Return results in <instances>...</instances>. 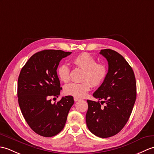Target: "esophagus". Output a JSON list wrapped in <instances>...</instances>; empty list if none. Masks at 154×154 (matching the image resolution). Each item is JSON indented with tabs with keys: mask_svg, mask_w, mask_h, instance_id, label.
I'll use <instances>...</instances> for the list:
<instances>
[{
	"mask_svg": "<svg viewBox=\"0 0 154 154\" xmlns=\"http://www.w3.org/2000/svg\"><path fill=\"white\" fill-rule=\"evenodd\" d=\"M81 100V99H79V98H78V97H74V100H75V101H78V100Z\"/></svg>",
	"mask_w": 154,
	"mask_h": 154,
	"instance_id": "esophagus-1",
	"label": "esophagus"
}]
</instances>
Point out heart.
I'll list each match as a JSON object with an SVG mask.
<instances>
[{"mask_svg":"<svg viewBox=\"0 0 154 154\" xmlns=\"http://www.w3.org/2000/svg\"><path fill=\"white\" fill-rule=\"evenodd\" d=\"M72 63L75 67L83 69V81L80 83H71L65 86L64 93L67 95L82 98L89 92L92 85H101L107 76L106 65L103 63H97L94 57L88 53H82L75 56L72 60ZM57 73L62 82L67 83L69 81L70 69L67 65H61L57 68Z\"/></svg>","mask_w":154,"mask_h":154,"instance_id":"b5f03b06","label":"heart"}]
</instances>
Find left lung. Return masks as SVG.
I'll return each mask as SVG.
<instances>
[{
    "label": "left lung",
    "mask_w": 154,
    "mask_h": 154,
    "mask_svg": "<svg viewBox=\"0 0 154 154\" xmlns=\"http://www.w3.org/2000/svg\"><path fill=\"white\" fill-rule=\"evenodd\" d=\"M100 54L106 59L109 70L93 97L106 104L103 108L99 101L87 100L86 123L93 134L109 138L119 133L128 120L136 99V83L131 66L120 54L104 49Z\"/></svg>",
    "instance_id": "left-lung-1"
}]
</instances>
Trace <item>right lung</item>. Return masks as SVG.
<instances>
[{
  "mask_svg": "<svg viewBox=\"0 0 154 154\" xmlns=\"http://www.w3.org/2000/svg\"><path fill=\"white\" fill-rule=\"evenodd\" d=\"M71 52L45 50L34 54L22 68L18 80V104L22 115L32 130L44 137L60 133L74 103L65 96L57 103L50 98L60 94L57 69L62 59Z\"/></svg>",
  "mask_w": 154,
  "mask_h": 154,
  "instance_id": "add662e5",
  "label": "right lung"
}]
</instances>
